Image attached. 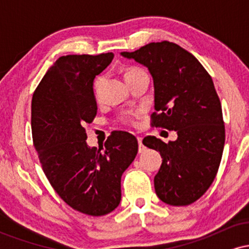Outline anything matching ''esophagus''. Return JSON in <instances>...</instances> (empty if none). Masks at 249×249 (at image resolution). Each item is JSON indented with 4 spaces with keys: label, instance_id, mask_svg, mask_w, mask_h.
<instances>
[{
    "label": "esophagus",
    "instance_id": "34e87169",
    "mask_svg": "<svg viewBox=\"0 0 249 249\" xmlns=\"http://www.w3.org/2000/svg\"><path fill=\"white\" fill-rule=\"evenodd\" d=\"M137 141H138V144H139V152H142V151H144V145H142V137H137Z\"/></svg>",
    "mask_w": 249,
    "mask_h": 249
}]
</instances>
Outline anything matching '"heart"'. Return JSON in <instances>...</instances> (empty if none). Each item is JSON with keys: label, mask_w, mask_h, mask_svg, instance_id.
<instances>
[{"label": "heart", "mask_w": 249, "mask_h": 249, "mask_svg": "<svg viewBox=\"0 0 249 249\" xmlns=\"http://www.w3.org/2000/svg\"><path fill=\"white\" fill-rule=\"evenodd\" d=\"M144 72H145V71L141 69V68H138V67L127 68V69L125 70V73H124L125 81L128 82L130 79H132L136 76L141 75V73H144ZM102 82H103V78L101 76H99V77H97V78L95 79V83H93V91H95V96L97 97V98H98L99 92H101ZM139 118H141V113H139V112H125L122 117L123 122H125L126 124L132 125V126H136V125L138 124Z\"/></svg>", "instance_id": "heart-1"}]
</instances>
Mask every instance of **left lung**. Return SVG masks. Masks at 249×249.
Masks as SVG:
<instances>
[{
	"mask_svg": "<svg viewBox=\"0 0 249 249\" xmlns=\"http://www.w3.org/2000/svg\"><path fill=\"white\" fill-rule=\"evenodd\" d=\"M122 55L144 64L153 77L152 127L178 133L167 144L152 136L142 141L162 158L154 177L157 196L172 206H187L212 185L224 151L225 123L212 77L192 53L168 41Z\"/></svg>",
	"mask_w": 249,
	"mask_h": 249,
	"instance_id": "1",
	"label": "left lung"
}]
</instances>
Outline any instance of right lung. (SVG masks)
Listing matches in <instances>:
<instances>
[{"label":"right lung","mask_w":249,"mask_h":249,"mask_svg":"<svg viewBox=\"0 0 249 249\" xmlns=\"http://www.w3.org/2000/svg\"><path fill=\"white\" fill-rule=\"evenodd\" d=\"M113 53L59 57L31 99L33 142L44 174L63 201L92 216L112 212L122 198V174L138 152L133 134L112 131L103 147L87 144L85 124L97 115L93 79Z\"/></svg>","instance_id":"add662e5"}]
</instances>
